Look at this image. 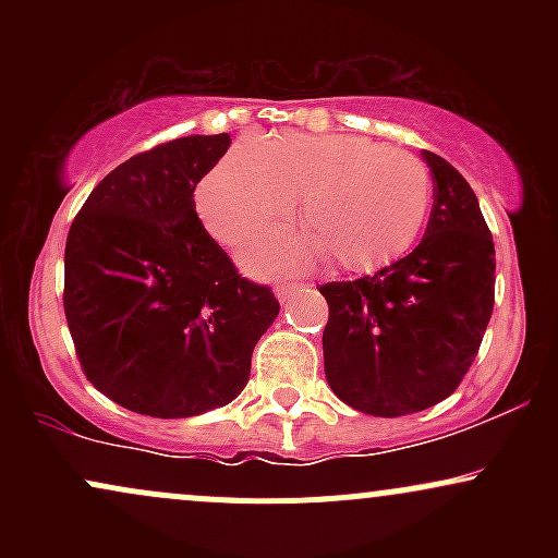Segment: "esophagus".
Segmentation results:
<instances>
[{"mask_svg": "<svg viewBox=\"0 0 558 558\" xmlns=\"http://www.w3.org/2000/svg\"><path fill=\"white\" fill-rule=\"evenodd\" d=\"M301 288H304V286H291V283H283V286L275 288V296H278L280 304H286V301H291L293 296H296V293L301 291Z\"/></svg>", "mask_w": 558, "mask_h": 558, "instance_id": "esophagus-1", "label": "esophagus"}]
</instances>
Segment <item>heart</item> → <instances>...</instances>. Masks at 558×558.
I'll return each mask as SVG.
<instances>
[{"label":"heart","mask_w":558,"mask_h":558,"mask_svg":"<svg viewBox=\"0 0 558 558\" xmlns=\"http://www.w3.org/2000/svg\"><path fill=\"white\" fill-rule=\"evenodd\" d=\"M354 177L361 183L343 190ZM291 190L304 194L301 220L312 235L275 233L254 243L246 252L254 270H291L319 248L336 265L369 270L407 252L430 213L425 165L354 136H286L272 141L270 155L239 146L198 183L196 209L217 241L239 246L283 220Z\"/></svg>","instance_id":"b5f03b06"}]
</instances>
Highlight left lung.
<instances>
[{
    "mask_svg": "<svg viewBox=\"0 0 558 558\" xmlns=\"http://www.w3.org/2000/svg\"><path fill=\"white\" fill-rule=\"evenodd\" d=\"M433 213L420 246L375 275L319 286L332 393L373 417L430 409L459 388L493 312L496 248L462 172L422 151Z\"/></svg>",
    "mask_w": 558,
    "mask_h": 558,
    "instance_id": "8db88e82",
    "label": "left lung"
}]
</instances>
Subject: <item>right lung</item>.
<instances>
[{"mask_svg":"<svg viewBox=\"0 0 558 558\" xmlns=\"http://www.w3.org/2000/svg\"><path fill=\"white\" fill-rule=\"evenodd\" d=\"M228 133L183 136L125 159L88 194L65 246V317L83 373L120 407L181 420L246 388L278 317L196 215L194 189Z\"/></svg>","mask_w":558,"mask_h":558,"instance_id":"add662e5","label":"right lung"}]
</instances>
